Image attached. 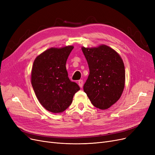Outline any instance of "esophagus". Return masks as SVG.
<instances>
[{
    "label": "esophagus",
    "mask_w": 155,
    "mask_h": 155,
    "mask_svg": "<svg viewBox=\"0 0 155 155\" xmlns=\"http://www.w3.org/2000/svg\"><path fill=\"white\" fill-rule=\"evenodd\" d=\"M78 84H79V86L81 87V88H82L83 87V80L82 79H80V80H79L78 81Z\"/></svg>",
    "instance_id": "obj_1"
}]
</instances>
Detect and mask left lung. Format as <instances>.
Instances as JSON below:
<instances>
[{
  "instance_id": "obj_1",
  "label": "left lung",
  "mask_w": 155,
  "mask_h": 155,
  "mask_svg": "<svg viewBox=\"0 0 155 155\" xmlns=\"http://www.w3.org/2000/svg\"><path fill=\"white\" fill-rule=\"evenodd\" d=\"M90 74L83 90L92 104L101 110L109 108L118 101L125 84V68L121 57L111 47L81 48Z\"/></svg>"
}]
</instances>
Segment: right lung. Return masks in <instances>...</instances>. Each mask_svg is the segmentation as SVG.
<instances>
[{"label":"right lung","instance_id":"obj_1","mask_svg":"<svg viewBox=\"0 0 155 155\" xmlns=\"http://www.w3.org/2000/svg\"><path fill=\"white\" fill-rule=\"evenodd\" d=\"M72 45L50 48L36 58L31 71V84L40 104L52 113H61L80 90L71 81L66 68Z\"/></svg>","mask_w":155,"mask_h":155}]
</instances>
